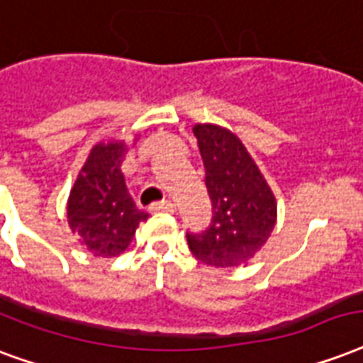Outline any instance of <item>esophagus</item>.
<instances>
[{"label":"esophagus","instance_id":"1","mask_svg":"<svg viewBox=\"0 0 363 363\" xmlns=\"http://www.w3.org/2000/svg\"><path fill=\"white\" fill-rule=\"evenodd\" d=\"M177 206L173 201L169 200H163V201H157V203H152L150 206V211L157 213V211H165V213H175Z\"/></svg>","mask_w":363,"mask_h":363}]
</instances>
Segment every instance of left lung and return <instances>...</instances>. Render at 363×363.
<instances>
[{
  "label": "left lung",
  "instance_id": "1",
  "mask_svg": "<svg viewBox=\"0 0 363 363\" xmlns=\"http://www.w3.org/2000/svg\"><path fill=\"white\" fill-rule=\"evenodd\" d=\"M192 131L206 165L213 218L206 232L186 234L188 247L207 267L247 264L276 226V196L236 133L215 123H196Z\"/></svg>",
  "mask_w": 363,
  "mask_h": 363
}]
</instances>
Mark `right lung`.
I'll return each instance as SVG.
<instances>
[{
  "label": "right lung",
  "mask_w": 363,
  "mask_h": 363,
  "mask_svg": "<svg viewBox=\"0 0 363 363\" xmlns=\"http://www.w3.org/2000/svg\"><path fill=\"white\" fill-rule=\"evenodd\" d=\"M127 145L118 138L91 148L68 196L66 217L77 242L96 257L121 255L148 213L138 209L127 190L121 163Z\"/></svg>",
  "instance_id": "1"
}]
</instances>
